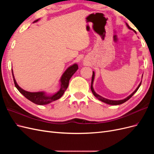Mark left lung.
Returning a JSON list of instances; mask_svg holds the SVG:
<instances>
[{
    "label": "left lung",
    "instance_id": "1",
    "mask_svg": "<svg viewBox=\"0 0 154 154\" xmlns=\"http://www.w3.org/2000/svg\"><path fill=\"white\" fill-rule=\"evenodd\" d=\"M127 27H128V28L130 29H131V30H134L133 29H132L131 27H130L128 25V24H127ZM134 32H136L134 31ZM94 72H92V81H91V91H92V93H93V94L94 95V96L96 97H97V99L98 100H100V101H103V102H104V103H107V104H109V105H120V104H122V103H125V101H127V100H128L130 97H131L135 93H136V92H137V91L138 90V88H139V87H140V85H141V83H140V84H139V85H138V87H137V88H136V90H135V91L132 93V94H130L129 96H128L127 97H126L125 99H124V100H118V101H114V100H107V99H105V98H104V97H101V96H100V95H98V94H97L95 92V91H94V88H93V87H92V84H93V82H94Z\"/></svg>",
    "mask_w": 154,
    "mask_h": 154
}]
</instances>
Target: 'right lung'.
Segmentation results:
<instances>
[{"label":"right lung","instance_id":"1","mask_svg":"<svg viewBox=\"0 0 154 154\" xmlns=\"http://www.w3.org/2000/svg\"><path fill=\"white\" fill-rule=\"evenodd\" d=\"M38 20V19H37L35 21H34V22H36ZM78 69V66L77 64H74L72 66L69 67L66 71H65V72L63 74L61 79H60V82H61V87H60V90L54 95L50 96H45V93L43 92H27L23 90L22 88H21L19 86H18L17 83L15 79L13 76V71H12V74H13L14 83H15V85L18 90V91H19L22 94L24 95L27 99H28L29 100L32 101V103H34L36 105H42L48 104L51 103V102L57 100L63 96L64 92L66 91V89L68 87L69 80L71 79V78L74 74V72L77 71Z\"/></svg>","mask_w":154,"mask_h":154}]
</instances>
